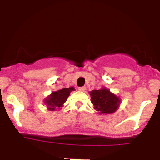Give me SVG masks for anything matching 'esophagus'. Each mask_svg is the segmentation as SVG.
<instances>
[{
    "label": "esophagus",
    "instance_id": "1",
    "mask_svg": "<svg viewBox=\"0 0 160 160\" xmlns=\"http://www.w3.org/2000/svg\"><path fill=\"white\" fill-rule=\"evenodd\" d=\"M78 89L80 91H81V92H84V91L86 90V88H85V87H80Z\"/></svg>",
    "mask_w": 160,
    "mask_h": 160
}]
</instances>
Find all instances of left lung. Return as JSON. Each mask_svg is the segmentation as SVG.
I'll use <instances>...</instances> for the list:
<instances>
[{
	"label": "left lung",
	"mask_w": 160,
	"mask_h": 160,
	"mask_svg": "<svg viewBox=\"0 0 160 160\" xmlns=\"http://www.w3.org/2000/svg\"><path fill=\"white\" fill-rule=\"evenodd\" d=\"M91 101L94 108L100 114H109L115 112L120 105L119 97L111 93L106 88L90 92Z\"/></svg>",
	"instance_id": "obj_1"
}]
</instances>
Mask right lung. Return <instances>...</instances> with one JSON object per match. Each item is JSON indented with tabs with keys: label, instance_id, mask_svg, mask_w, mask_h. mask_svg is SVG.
I'll return each instance as SVG.
<instances>
[{
	"label": "right lung",
	"instance_id": "1",
	"mask_svg": "<svg viewBox=\"0 0 160 160\" xmlns=\"http://www.w3.org/2000/svg\"><path fill=\"white\" fill-rule=\"evenodd\" d=\"M74 90H75L74 88L70 87L68 88H63L56 92H53L44 100L45 104L49 110H55L59 109L66 102L67 98L70 95V92Z\"/></svg>",
	"mask_w": 160,
	"mask_h": 160
}]
</instances>
